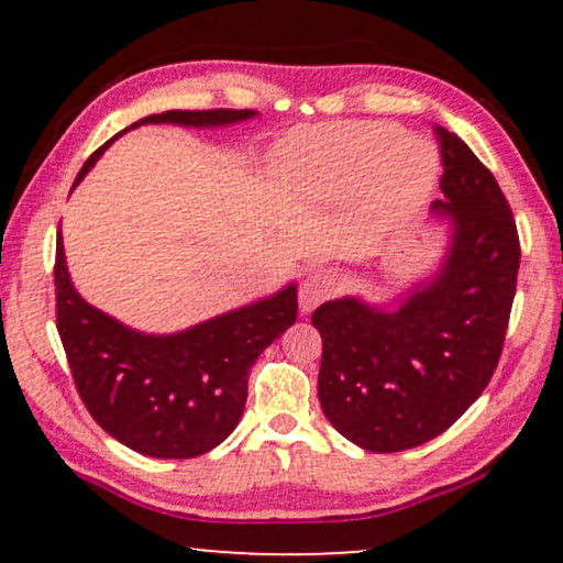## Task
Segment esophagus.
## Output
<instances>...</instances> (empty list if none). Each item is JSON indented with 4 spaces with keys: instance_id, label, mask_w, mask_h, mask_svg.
I'll list each match as a JSON object with an SVG mask.
<instances>
[{
    "instance_id": "obj_1",
    "label": "esophagus",
    "mask_w": 563,
    "mask_h": 563,
    "mask_svg": "<svg viewBox=\"0 0 563 563\" xmlns=\"http://www.w3.org/2000/svg\"><path fill=\"white\" fill-rule=\"evenodd\" d=\"M338 287H341V279L333 272H325V268L322 272H312L302 282V287H299V310L312 312L314 307L333 297Z\"/></svg>"
}]
</instances>
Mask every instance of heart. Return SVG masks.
<instances>
[{
    "mask_svg": "<svg viewBox=\"0 0 563 563\" xmlns=\"http://www.w3.org/2000/svg\"><path fill=\"white\" fill-rule=\"evenodd\" d=\"M299 187L322 197L366 195L376 225L407 218L426 202L438 179V153L389 122H333L297 130L279 153Z\"/></svg>",
    "mask_w": 563,
    "mask_h": 563,
    "instance_id": "1",
    "label": "heart"
}]
</instances>
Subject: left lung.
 <instances>
[{
    "mask_svg": "<svg viewBox=\"0 0 563 563\" xmlns=\"http://www.w3.org/2000/svg\"><path fill=\"white\" fill-rule=\"evenodd\" d=\"M435 137L445 199L433 212L451 225L438 274L395 307L341 297L312 312L322 412L374 453L428 443L476 402L503 353L518 284L520 241L503 189L456 133L435 125Z\"/></svg>",
    "mask_w": 563,
    "mask_h": 563,
    "instance_id": "left-lung-1",
    "label": "left lung"
}]
</instances>
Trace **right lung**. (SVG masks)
<instances>
[{
    "instance_id": "right-lung-1",
    "label": "right lung",
    "mask_w": 563,
    "mask_h": 563,
    "mask_svg": "<svg viewBox=\"0 0 563 563\" xmlns=\"http://www.w3.org/2000/svg\"><path fill=\"white\" fill-rule=\"evenodd\" d=\"M249 118L256 110H168L130 128H220ZM110 143L91 153L74 187ZM53 276L58 335L81 402L99 428L153 459H195L225 441L243 415L251 366L297 320V284H287L181 333H141L84 302L68 276L60 233Z\"/></svg>"
}]
</instances>
